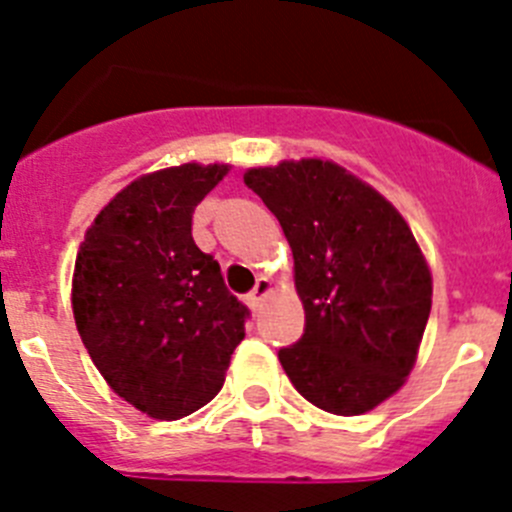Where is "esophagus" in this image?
Returning <instances> with one entry per match:
<instances>
[{
	"instance_id": "34e87169",
	"label": "esophagus",
	"mask_w": 512,
	"mask_h": 512,
	"mask_svg": "<svg viewBox=\"0 0 512 512\" xmlns=\"http://www.w3.org/2000/svg\"><path fill=\"white\" fill-rule=\"evenodd\" d=\"M270 293H272V283H270V280H267V278H260V280H257L255 290H252L250 298H247V300H250L252 308H260L262 300H265Z\"/></svg>"
}]
</instances>
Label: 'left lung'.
<instances>
[{"label": "left lung", "mask_w": 512, "mask_h": 512, "mask_svg": "<svg viewBox=\"0 0 512 512\" xmlns=\"http://www.w3.org/2000/svg\"><path fill=\"white\" fill-rule=\"evenodd\" d=\"M245 184L293 250L305 333L280 348L300 396L358 417L407 384L432 310V272L399 209L328 159L252 166Z\"/></svg>", "instance_id": "8db88e82"}]
</instances>
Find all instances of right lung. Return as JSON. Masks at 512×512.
<instances>
[{
	"mask_svg": "<svg viewBox=\"0 0 512 512\" xmlns=\"http://www.w3.org/2000/svg\"><path fill=\"white\" fill-rule=\"evenodd\" d=\"M229 164L151 171L105 204L80 242L73 315L95 369L151 419L189 417L219 394L247 308L191 237L197 204Z\"/></svg>",
	"mask_w": 512,
	"mask_h": 512,
	"instance_id": "1",
	"label": "right lung"
}]
</instances>
